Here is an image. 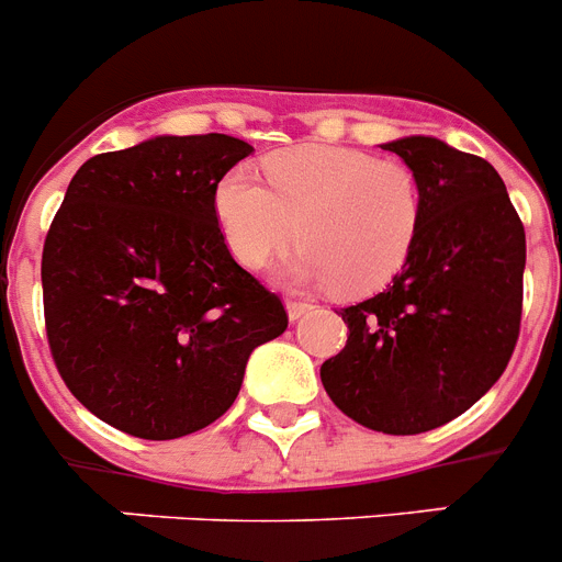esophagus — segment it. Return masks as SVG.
Returning <instances> with one entry per match:
<instances>
[{
    "label": "esophagus",
    "instance_id": "obj_1",
    "mask_svg": "<svg viewBox=\"0 0 562 562\" xmlns=\"http://www.w3.org/2000/svg\"><path fill=\"white\" fill-rule=\"evenodd\" d=\"M310 310H313V304L296 302V299H288V315H291V321L304 318V315H307Z\"/></svg>",
    "mask_w": 562,
    "mask_h": 562
}]
</instances>
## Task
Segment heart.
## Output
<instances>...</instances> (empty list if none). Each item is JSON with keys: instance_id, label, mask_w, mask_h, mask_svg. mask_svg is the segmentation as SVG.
Returning <instances> with one entry per match:
<instances>
[{"instance_id": "obj_1", "label": "heart", "mask_w": 562, "mask_h": 562, "mask_svg": "<svg viewBox=\"0 0 562 562\" xmlns=\"http://www.w3.org/2000/svg\"><path fill=\"white\" fill-rule=\"evenodd\" d=\"M263 176L266 183L236 165L214 187L216 222L244 269L260 271L299 241L293 280L368 296L412 258L426 216L412 167L357 148L299 145L266 156Z\"/></svg>"}]
</instances>
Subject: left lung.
<instances>
[{"label":"left lung","instance_id":"8db88e82","mask_svg":"<svg viewBox=\"0 0 562 562\" xmlns=\"http://www.w3.org/2000/svg\"><path fill=\"white\" fill-rule=\"evenodd\" d=\"M381 148L417 172L426 216L401 274L340 310L348 340L321 364V381L353 423L408 437L464 414L508 368L527 247L508 189L486 159L434 136Z\"/></svg>","mask_w":562,"mask_h":562}]
</instances>
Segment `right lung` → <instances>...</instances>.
Segmentation results:
<instances>
[{
	"instance_id": "1",
	"label": "right lung",
	"mask_w": 562,
	"mask_h": 562,
	"mask_svg": "<svg viewBox=\"0 0 562 562\" xmlns=\"http://www.w3.org/2000/svg\"><path fill=\"white\" fill-rule=\"evenodd\" d=\"M252 145L156 136L98 154L68 183L43 244L52 359L117 431L178 439L236 401L247 359L288 326L282 299L233 260L214 187Z\"/></svg>"
}]
</instances>
